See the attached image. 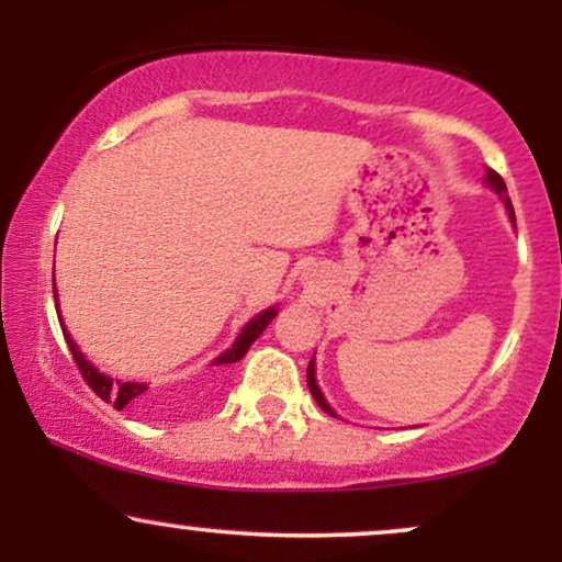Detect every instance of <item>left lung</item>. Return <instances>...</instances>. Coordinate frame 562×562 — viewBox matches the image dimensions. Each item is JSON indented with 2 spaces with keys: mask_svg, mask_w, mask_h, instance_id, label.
I'll return each mask as SVG.
<instances>
[{
  "mask_svg": "<svg viewBox=\"0 0 562 562\" xmlns=\"http://www.w3.org/2000/svg\"><path fill=\"white\" fill-rule=\"evenodd\" d=\"M486 184L492 187V190L496 192V195H502V200H505L507 214H509V218H513V224H515V211H513V203H509V198H507L505 179H502L499 173H496V171L486 169ZM306 383H308V391H312V396L317 398V404L322 406V409H325L327 415H333V417H335V412L330 409V404H327V402H325V396H322V391H319V385H317V378H314V359H312V362H308V370H306Z\"/></svg>",
  "mask_w": 562,
  "mask_h": 562,
  "instance_id": "1",
  "label": "left lung"
}]
</instances>
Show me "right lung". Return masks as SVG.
Segmentation results:
<instances>
[{"instance_id": "1", "label": "right lung", "mask_w": 562, "mask_h": 562, "mask_svg": "<svg viewBox=\"0 0 562 562\" xmlns=\"http://www.w3.org/2000/svg\"><path fill=\"white\" fill-rule=\"evenodd\" d=\"M274 317H277V308L274 306L267 308V312L256 314V317L243 327L240 335H237L235 344H232V348H227V351H224L222 357L214 359V364L218 367V364L240 362V359L245 357V351H248V348H250V344H254V340L259 338L263 330H267V325ZM60 327H63V335H66V344L70 348V353H74L76 364H79V372L83 375V380H87V383H89V389H92L97 396L102 398V402L113 404L115 409H124L126 404L145 402V398H147V383H124V380H113V378L102 375V372L97 370L92 362H87V357H83V353L79 351V346H76L74 338H70V335H68L66 325H60Z\"/></svg>"}]
</instances>
